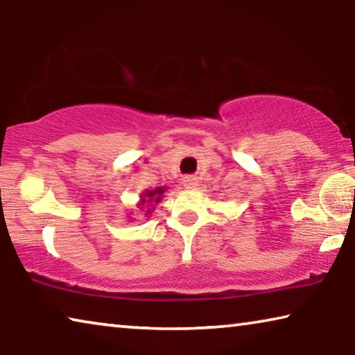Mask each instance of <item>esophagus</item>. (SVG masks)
Wrapping results in <instances>:
<instances>
[{
    "label": "esophagus",
    "instance_id": "esophagus-1",
    "mask_svg": "<svg viewBox=\"0 0 355 355\" xmlns=\"http://www.w3.org/2000/svg\"><path fill=\"white\" fill-rule=\"evenodd\" d=\"M183 184H184V188L186 189H194L196 186H197V180L194 178V177H184L183 178Z\"/></svg>",
    "mask_w": 355,
    "mask_h": 355
}]
</instances>
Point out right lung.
Segmentation results:
<instances>
[{"label":"right lung","mask_w":355,"mask_h":355,"mask_svg":"<svg viewBox=\"0 0 355 355\" xmlns=\"http://www.w3.org/2000/svg\"><path fill=\"white\" fill-rule=\"evenodd\" d=\"M164 191H166V186H159V188L147 189L146 192H142V194H141V202H139V208L142 209V211H147L146 214L152 213L153 211V207L161 199H163Z\"/></svg>","instance_id":"right-lung-1"}]
</instances>
